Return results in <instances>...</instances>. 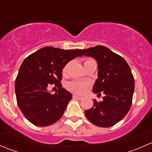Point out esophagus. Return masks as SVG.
<instances>
[{"mask_svg":"<svg viewBox=\"0 0 152 152\" xmlns=\"http://www.w3.org/2000/svg\"><path fill=\"white\" fill-rule=\"evenodd\" d=\"M73 99H77V100H82V97H80V96H76V95H73Z\"/></svg>","mask_w":152,"mask_h":152,"instance_id":"obj_1","label":"esophagus"}]
</instances>
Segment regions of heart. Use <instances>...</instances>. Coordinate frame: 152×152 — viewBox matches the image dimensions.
<instances>
[{"label":"heart","instance_id":"b5f03b06","mask_svg":"<svg viewBox=\"0 0 152 152\" xmlns=\"http://www.w3.org/2000/svg\"><path fill=\"white\" fill-rule=\"evenodd\" d=\"M92 62H95V60H93V59H87L84 62V65L92 63ZM67 67H68V64H67V65L63 67V70H62V73H63V74H65V73H66ZM87 86H88L87 84L83 83V82L72 81V82H67L66 85V87L67 90L73 92V93H77V94H83V93H85L86 90H87Z\"/></svg>","mask_w":152,"mask_h":152}]
</instances>
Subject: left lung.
Masks as SVG:
<instances>
[{"mask_svg":"<svg viewBox=\"0 0 152 152\" xmlns=\"http://www.w3.org/2000/svg\"><path fill=\"white\" fill-rule=\"evenodd\" d=\"M79 51L97 61L98 79L93 92L105 95L102 102L94 100L93 107L85 111L86 118L98 126H113L125 117L131 107L134 90L131 69L122 56L102 45Z\"/></svg>","mask_w":152,"mask_h":152,"instance_id":"8db88e82","label":"left lung"}]
</instances>
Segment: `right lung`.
Returning <instances> with one entry per match:
<instances>
[{
  "label": "right lung",
  "mask_w": 152,
  "mask_h": 152,
  "mask_svg": "<svg viewBox=\"0 0 152 152\" xmlns=\"http://www.w3.org/2000/svg\"><path fill=\"white\" fill-rule=\"evenodd\" d=\"M80 49L63 50L45 47L23 62L15 80L17 102L26 118L37 126H47L59 120L72 94L62 88V69L70 60L82 56ZM52 83L59 87L54 94L47 91Z\"/></svg>",
  "instance_id": "right-lung-1"
}]
</instances>
